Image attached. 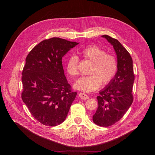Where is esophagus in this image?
I'll list each match as a JSON object with an SVG mask.
<instances>
[{
    "label": "esophagus",
    "instance_id": "34e87169",
    "mask_svg": "<svg viewBox=\"0 0 155 155\" xmlns=\"http://www.w3.org/2000/svg\"><path fill=\"white\" fill-rule=\"evenodd\" d=\"M79 97L80 98H81V99H87L88 98H89V97H88V96L84 93H81L79 94Z\"/></svg>",
    "mask_w": 155,
    "mask_h": 155
}]
</instances>
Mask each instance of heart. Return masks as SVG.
Listing matches in <instances>:
<instances>
[{
    "label": "heart",
    "mask_w": 155,
    "mask_h": 155,
    "mask_svg": "<svg viewBox=\"0 0 155 155\" xmlns=\"http://www.w3.org/2000/svg\"><path fill=\"white\" fill-rule=\"evenodd\" d=\"M81 55L92 62L90 75L83 76L74 84L77 90L84 93L96 91L101 84L105 85L114 78L118 69L117 61L115 56L105 53V50L96 45H90L80 51ZM78 58L76 55L69 57L66 63V70L71 77L78 74Z\"/></svg>",
    "instance_id": "1"
}]
</instances>
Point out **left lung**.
<instances>
[{
	"instance_id": "8db88e82",
	"label": "left lung",
	"mask_w": 155,
	"mask_h": 155,
	"mask_svg": "<svg viewBox=\"0 0 155 155\" xmlns=\"http://www.w3.org/2000/svg\"><path fill=\"white\" fill-rule=\"evenodd\" d=\"M113 46L117 56L118 69L116 75L97 97L98 108L93 116V122L100 126L107 127L118 121L133 102L132 94L134 81L133 62L126 49L115 38L102 35Z\"/></svg>"
}]
</instances>
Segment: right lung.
<instances>
[{"label": "right lung", "mask_w": 155, "mask_h": 155, "mask_svg": "<svg viewBox=\"0 0 155 155\" xmlns=\"http://www.w3.org/2000/svg\"><path fill=\"white\" fill-rule=\"evenodd\" d=\"M78 44L53 37L39 43L26 58L21 97L33 117L43 125L62 123L76 97L64 75L62 58Z\"/></svg>", "instance_id": "obj_1"}]
</instances>
